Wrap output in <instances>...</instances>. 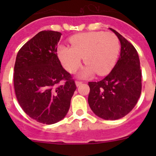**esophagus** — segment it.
<instances>
[{
  "label": "esophagus",
  "instance_id": "obj_1",
  "mask_svg": "<svg viewBox=\"0 0 156 156\" xmlns=\"http://www.w3.org/2000/svg\"><path fill=\"white\" fill-rule=\"evenodd\" d=\"M75 84H76V86H77V87H78V86H80V85H81V84H82V81H75Z\"/></svg>",
  "mask_w": 156,
  "mask_h": 156
}]
</instances>
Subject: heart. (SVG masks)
I'll list each match as a JSON object with an SVG mask.
<instances>
[{"label": "heart", "mask_w": 156, "mask_h": 156, "mask_svg": "<svg viewBox=\"0 0 156 156\" xmlns=\"http://www.w3.org/2000/svg\"><path fill=\"white\" fill-rule=\"evenodd\" d=\"M72 47L59 45L57 55L63 67L70 73L81 66L82 58L87 64L80 76L88 78L97 72L106 75L114 68L119 56L120 44L115 34L111 32L90 31L80 33L69 38Z\"/></svg>", "instance_id": "heart-1"}]
</instances>
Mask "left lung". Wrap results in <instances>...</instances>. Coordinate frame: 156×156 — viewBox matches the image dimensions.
Segmentation results:
<instances>
[{
	"label": "left lung",
	"mask_w": 156,
	"mask_h": 156,
	"mask_svg": "<svg viewBox=\"0 0 156 156\" xmlns=\"http://www.w3.org/2000/svg\"><path fill=\"white\" fill-rule=\"evenodd\" d=\"M109 29L120 41V57L107 76L88 83V103L98 117L116 120L125 117L136 106L142 90V72L134 47L115 30Z\"/></svg>",
	"instance_id": "obj_1"
}]
</instances>
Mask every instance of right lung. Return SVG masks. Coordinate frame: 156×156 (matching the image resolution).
Wrapping results in <instances>:
<instances>
[{"label": "right lung", "mask_w": 156, "mask_h": 156, "mask_svg": "<svg viewBox=\"0 0 156 156\" xmlns=\"http://www.w3.org/2000/svg\"><path fill=\"white\" fill-rule=\"evenodd\" d=\"M61 35L54 31L37 33L20 48L14 66L19 104L30 118L46 125L56 123L66 115L77 88L56 53Z\"/></svg>", "instance_id": "add662e5"}]
</instances>
